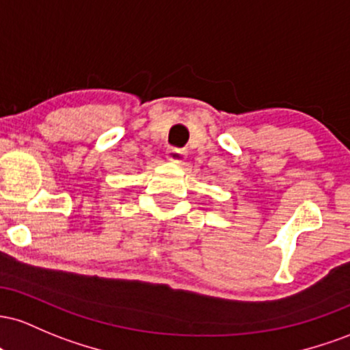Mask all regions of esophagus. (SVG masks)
Wrapping results in <instances>:
<instances>
[{"instance_id":"1","label":"esophagus","mask_w":350,"mask_h":350,"mask_svg":"<svg viewBox=\"0 0 350 350\" xmlns=\"http://www.w3.org/2000/svg\"><path fill=\"white\" fill-rule=\"evenodd\" d=\"M167 159L170 160L172 163L183 165L187 162V150H183V148H168Z\"/></svg>"}]
</instances>
